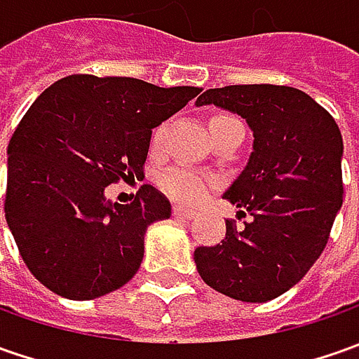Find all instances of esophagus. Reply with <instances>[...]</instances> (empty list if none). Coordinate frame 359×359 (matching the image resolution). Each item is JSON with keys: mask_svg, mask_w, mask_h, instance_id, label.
I'll use <instances>...</instances> for the list:
<instances>
[{"mask_svg": "<svg viewBox=\"0 0 359 359\" xmlns=\"http://www.w3.org/2000/svg\"><path fill=\"white\" fill-rule=\"evenodd\" d=\"M173 215H177V217H186V219H194L198 214H196L194 210L182 208V205H173Z\"/></svg>", "mask_w": 359, "mask_h": 359, "instance_id": "obj_1", "label": "esophagus"}]
</instances>
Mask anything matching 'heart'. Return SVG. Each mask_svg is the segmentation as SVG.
<instances>
[{
	"label": "heart",
	"mask_w": 359,
	"mask_h": 359,
	"mask_svg": "<svg viewBox=\"0 0 359 359\" xmlns=\"http://www.w3.org/2000/svg\"><path fill=\"white\" fill-rule=\"evenodd\" d=\"M224 119H233L229 116H215L212 119V123L217 121H224ZM165 133H168V126H159L154 131V137H151V145L159 147L165 140ZM159 187L172 198V200L180 201V203H186V205H196L201 200L208 198V194L212 191L214 187V180L208 175V173L196 172V170H189V168H172L165 173H161L159 177Z\"/></svg>",
	"instance_id": "1"
}]
</instances>
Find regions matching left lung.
I'll use <instances>...</instances> for the list:
<instances>
[{
  "label": "left lung",
  "instance_id": "8db88e82",
  "mask_svg": "<svg viewBox=\"0 0 359 359\" xmlns=\"http://www.w3.org/2000/svg\"><path fill=\"white\" fill-rule=\"evenodd\" d=\"M229 109L254 131V151L224 198L240 208L226 238L200 245L201 280L262 304L294 287L322 255L344 201V142L336 119L308 93L271 83L208 90L196 105Z\"/></svg>",
  "mask_w": 359,
  "mask_h": 359
}]
</instances>
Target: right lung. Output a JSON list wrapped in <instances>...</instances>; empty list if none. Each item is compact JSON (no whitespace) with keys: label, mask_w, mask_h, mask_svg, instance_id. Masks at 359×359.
Returning <instances> with one entry per match:
<instances>
[{"label":"right lung","mask_w":359,"mask_h":359,"mask_svg":"<svg viewBox=\"0 0 359 359\" xmlns=\"http://www.w3.org/2000/svg\"><path fill=\"white\" fill-rule=\"evenodd\" d=\"M200 91L74 74L35 100L7 145L4 203L35 280L83 302L135 276L145 229L168 219L172 205L147 184L128 205L105 200V187L144 177L151 130Z\"/></svg>","instance_id":"right-lung-1"}]
</instances>
